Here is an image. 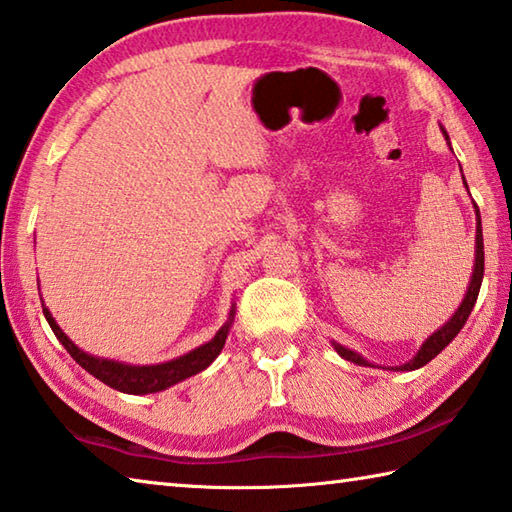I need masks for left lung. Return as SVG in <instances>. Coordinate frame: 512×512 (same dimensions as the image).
Listing matches in <instances>:
<instances>
[{"mask_svg": "<svg viewBox=\"0 0 512 512\" xmlns=\"http://www.w3.org/2000/svg\"><path fill=\"white\" fill-rule=\"evenodd\" d=\"M445 134V129H443ZM445 138H448V134H445ZM450 141V138H448ZM463 183H466V179H463ZM468 188V183H466ZM475 212H477V241H475V271H472V280H470V286H468V293L466 297H463V302L459 304V309L454 311L452 318L443 324L441 329H436L430 338H427L423 342V347L418 349L416 356L412 360H407L405 365H398V367H387L392 371H414L418 367H423L430 362L432 358L439 356V353L450 345V342L457 338V333L463 329V324H466L470 311L475 309V302H477V295H479V288H481V280H483V235H481V217H479V208L475 203ZM333 347H336V351L340 353L342 358L349 360V362H356V365L360 367H374L371 365L369 360H365L360 356V353L351 351L347 347L338 345V342H333ZM385 369V367H383Z\"/></svg>", "mask_w": 512, "mask_h": 512, "instance_id": "8db88e82", "label": "left lung"}]
</instances>
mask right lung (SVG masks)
Masks as SVG:
<instances>
[{"instance_id": "right-lung-1", "label": "right lung", "mask_w": 512, "mask_h": 512, "mask_svg": "<svg viewBox=\"0 0 512 512\" xmlns=\"http://www.w3.org/2000/svg\"><path fill=\"white\" fill-rule=\"evenodd\" d=\"M42 311H44L46 322H49V327L55 333V338H58L62 342V347L71 353V358L76 360L82 369L89 371L91 376H96L100 383H105V385L114 387V389H118V392H125V394L163 392V389L181 383V380L199 374V371L210 367L212 360H215L221 353V349H224L232 318H235V306H232L228 322L217 331L215 338L206 342V345L192 349L190 353H185V356H181V358H174L170 362H161V365L136 367V365H125V362H118V360L96 358V356H91V353H85L82 349H78L67 336H64V331L58 327V324H55L53 315L49 309H46L44 302H42Z\"/></svg>"}]
</instances>
